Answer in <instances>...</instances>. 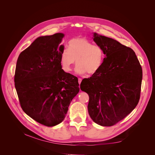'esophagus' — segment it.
Returning a JSON list of instances; mask_svg holds the SVG:
<instances>
[{
	"label": "esophagus",
	"instance_id": "1",
	"mask_svg": "<svg viewBox=\"0 0 155 155\" xmlns=\"http://www.w3.org/2000/svg\"><path fill=\"white\" fill-rule=\"evenodd\" d=\"M81 82H82V79H81L80 78H78V84H80Z\"/></svg>",
	"mask_w": 155,
	"mask_h": 155
}]
</instances>
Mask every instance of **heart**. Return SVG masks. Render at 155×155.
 Instances as JSON below:
<instances>
[{
	"mask_svg": "<svg viewBox=\"0 0 155 155\" xmlns=\"http://www.w3.org/2000/svg\"><path fill=\"white\" fill-rule=\"evenodd\" d=\"M104 59L102 48L93 45L85 38H77L68 42V49H64L60 55V63L63 70L69 72L77 63L75 72L84 75L87 72L93 75L101 68Z\"/></svg>",
	"mask_w": 155,
	"mask_h": 155,
	"instance_id": "heart-1",
	"label": "heart"
}]
</instances>
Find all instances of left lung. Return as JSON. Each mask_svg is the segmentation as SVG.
<instances>
[{"mask_svg": "<svg viewBox=\"0 0 155 155\" xmlns=\"http://www.w3.org/2000/svg\"><path fill=\"white\" fill-rule=\"evenodd\" d=\"M105 57L100 70L84 79L80 89L89 96L88 111L102 126H111L126 117L139 102L143 73L131 48L110 38L94 33Z\"/></svg>", "mask_w": 155, "mask_h": 155, "instance_id": "1", "label": "left lung"}]
</instances>
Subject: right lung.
Masks as SVG:
<instances>
[{
  "mask_svg": "<svg viewBox=\"0 0 155 155\" xmlns=\"http://www.w3.org/2000/svg\"><path fill=\"white\" fill-rule=\"evenodd\" d=\"M64 36L59 32L38 37L20 53L16 63L15 87L22 110L48 127L61 123L80 91L77 77L61 69Z\"/></svg>",
  "mask_w": 155,
  "mask_h": 155,
  "instance_id": "add662e5",
  "label": "right lung"
}]
</instances>
